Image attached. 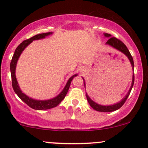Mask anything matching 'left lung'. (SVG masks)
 <instances>
[{"mask_svg":"<svg viewBox=\"0 0 148 148\" xmlns=\"http://www.w3.org/2000/svg\"><path fill=\"white\" fill-rule=\"evenodd\" d=\"M104 35L105 37L109 38L108 41L106 42V44H107V45L112 46V47H113L114 49H117V50L120 51V52H122V53H124V54H125V56L128 58V59L130 60V62L131 65H132V70L134 71L133 59H132V56H131L129 50L127 49V46L125 45V44H124L123 42H122L120 40L117 39V38H115V37H111V35H110V34H104ZM83 80H84V86H85V81H84V78H83ZM134 81H135V75H134V74H133V75H132V84H131L130 88L129 91H128V92H127V94L126 95V96H125V97H124L123 99L120 101V102L116 103V104H111V105H106V106L101 105V104H98V103L94 102V101L92 100V99H91L89 96H88L87 94H86V99H87V101H88V102H89V105H90L91 107L94 109V110H96V111L102 112H113V111H115V110H117L118 109H120L122 105H123L124 103L125 102V101L127 100V97H129L131 90H132V86H133Z\"/></svg>","mask_w":148,"mask_h":148,"instance_id":"8db88e82","label":"left lung"}]
</instances>
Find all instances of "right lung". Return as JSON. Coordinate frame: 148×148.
<instances>
[{
  "instance_id": "1",
  "label": "right lung",
  "mask_w": 148,
  "mask_h": 148,
  "mask_svg": "<svg viewBox=\"0 0 148 148\" xmlns=\"http://www.w3.org/2000/svg\"><path fill=\"white\" fill-rule=\"evenodd\" d=\"M53 33L52 32H48V33H43V34H37V35L31 37V38H28L27 40H25L21 44H19L18 46L16 48V51L14 52L13 58H12L11 62H10V74H11V79H12V86H13V90H14L15 93L18 96V97L23 101L26 104H28L30 107L36 110H49V109L53 108V107H56L58 104H59L64 99L66 95L68 92L69 89L70 84H71V81L74 79V77H77V74H74L72 77H70L69 79L68 82L66 84L63 90L56 97L52 98V99H47V100H37V99H33V98L29 97L26 95L22 92L21 90L20 86H19L18 84L17 79H16V65H17L18 60L19 57H20L21 54L23 52V51L26 49L27 46L32 42L34 40H39L42 39V38H46L48 36L51 35Z\"/></svg>"
}]
</instances>
